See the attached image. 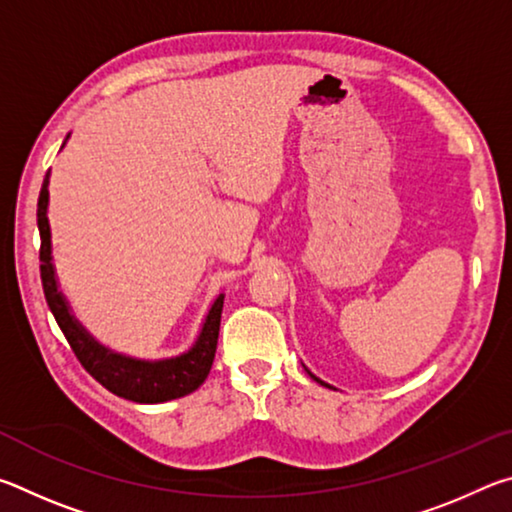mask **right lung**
Segmentation results:
<instances>
[{"mask_svg": "<svg viewBox=\"0 0 512 512\" xmlns=\"http://www.w3.org/2000/svg\"><path fill=\"white\" fill-rule=\"evenodd\" d=\"M49 173L42 180V189L38 196V230H40V277L42 289H45L47 305L54 314L58 327L63 329L69 348L74 350L76 359L81 366L90 372V375L106 386L110 393L126 400L140 402V404H155L176 400V397H185L194 393L198 386L203 384L205 377L210 375L214 354H216V341H219V327H221V309H223V296L216 298V302L207 314L203 325V332L192 350L178 359L167 361H133L119 354H112L99 343H94L85 329L69 316L67 305L63 296L58 293L54 266H51V235H49V221H47V203H49Z\"/></svg>", "mask_w": 512, "mask_h": 512, "instance_id": "right-lung-1", "label": "right lung"}]
</instances>
